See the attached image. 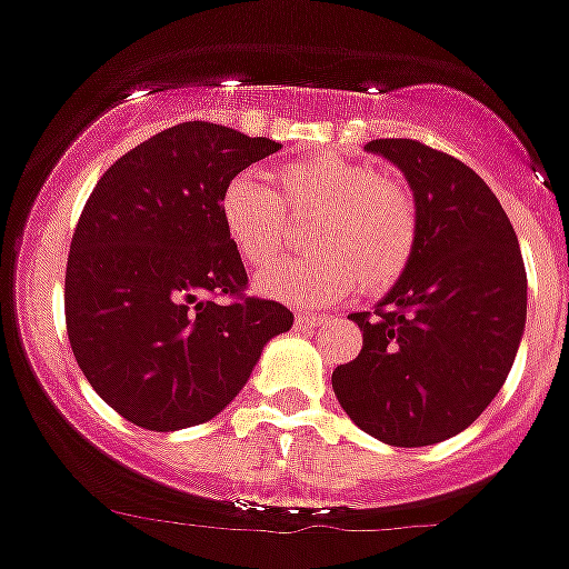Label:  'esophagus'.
I'll return each mask as SVG.
<instances>
[{"label":"esophagus","mask_w":569,"mask_h":569,"mask_svg":"<svg viewBox=\"0 0 569 569\" xmlns=\"http://www.w3.org/2000/svg\"><path fill=\"white\" fill-rule=\"evenodd\" d=\"M296 325H299V328H319V325H325V316L299 313L296 316Z\"/></svg>","instance_id":"1"}]
</instances>
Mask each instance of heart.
<instances>
[{"label": "heart", "instance_id": "1", "mask_svg": "<svg viewBox=\"0 0 569 569\" xmlns=\"http://www.w3.org/2000/svg\"><path fill=\"white\" fill-rule=\"evenodd\" d=\"M293 219H316L313 250L259 273L256 290L284 305H325L347 290L385 293L405 276L419 244V208L399 176L341 156L296 159L276 173V190L239 173L219 196L230 244L248 268L284 253Z\"/></svg>", "mask_w": 569, "mask_h": 569}]
</instances>
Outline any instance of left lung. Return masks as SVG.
<instances>
[{"label":"left lung","mask_w":569,"mask_h":569,"mask_svg":"<svg viewBox=\"0 0 569 569\" xmlns=\"http://www.w3.org/2000/svg\"><path fill=\"white\" fill-rule=\"evenodd\" d=\"M419 208L413 261L373 313H353L361 353L333 370L345 413L373 439L425 447L485 413L527 319V273L505 208L476 170L416 139H373Z\"/></svg>","instance_id":"obj_1"}]
</instances>
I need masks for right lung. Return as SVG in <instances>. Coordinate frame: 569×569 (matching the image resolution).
<instances>
[{
    "mask_svg": "<svg viewBox=\"0 0 569 569\" xmlns=\"http://www.w3.org/2000/svg\"><path fill=\"white\" fill-rule=\"evenodd\" d=\"M279 148L213 122L173 124L110 164L84 202L64 325L84 379L130 425L210 421L293 325L284 305L244 293L219 216L224 184Z\"/></svg>",
    "mask_w": 569,
    "mask_h": 569,
    "instance_id": "obj_1",
    "label": "right lung"
}]
</instances>
